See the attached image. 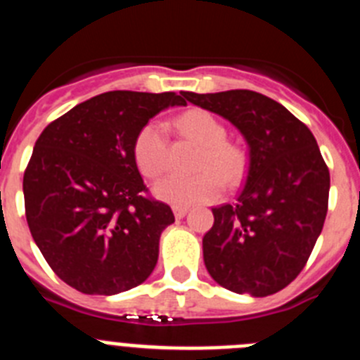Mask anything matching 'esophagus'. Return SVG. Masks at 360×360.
Instances as JSON below:
<instances>
[{
    "label": "esophagus",
    "mask_w": 360,
    "mask_h": 360,
    "mask_svg": "<svg viewBox=\"0 0 360 360\" xmlns=\"http://www.w3.org/2000/svg\"><path fill=\"white\" fill-rule=\"evenodd\" d=\"M187 211H189L187 207H178V205H174V207H173V214H174V218H176V219L184 218V216L187 214Z\"/></svg>",
    "instance_id": "1"
}]
</instances>
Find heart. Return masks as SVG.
<instances>
[{
    "mask_svg": "<svg viewBox=\"0 0 360 360\" xmlns=\"http://www.w3.org/2000/svg\"><path fill=\"white\" fill-rule=\"evenodd\" d=\"M178 131L200 146L193 176L162 178L155 184V196L178 207L216 200L221 193V180L236 184L245 169V155L227 141V128L205 110H189L176 119ZM133 158L146 178H158L169 162L167 131L157 120H149L139 129L133 141Z\"/></svg>",
    "mask_w": 360,
    "mask_h": 360,
    "instance_id": "b5f03b06",
    "label": "heart"
}]
</instances>
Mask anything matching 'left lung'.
Instances as JSON below:
<instances>
[{
	"label": "left lung",
	"mask_w": 360,
	"mask_h": 360,
	"mask_svg": "<svg viewBox=\"0 0 360 360\" xmlns=\"http://www.w3.org/2000/svg\"><path fill=\"white\" fill-rule=\"evenodd\" d=\"M184 97L232 122L249 144L236 203L212 209L203 262L218 285L265 297L304 269L328 211L330 171L310 129L274 98L250 90Z\"/></svg>",
	"instance_id": "1"
}]
</instances>
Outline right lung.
Here are the masks:
<instances>
[{"label": "right lung", "instance_id": "add662e5", "mask_svg": "<svg viewBox=\"0 0 360 360\" xmlns=\"http://www.w3.org/2000/svg\"><path fill=\"white\" fill-rule=\"evenodd\" d=\"M186 106L174 91H106L50 122L23 176L25 214L41 254L66 285L113 295L144 283L174 214L149 196L133 141L149 119Z\"/></svg>", "mask_w": 360, "mask_h": 360}]
</instances>
